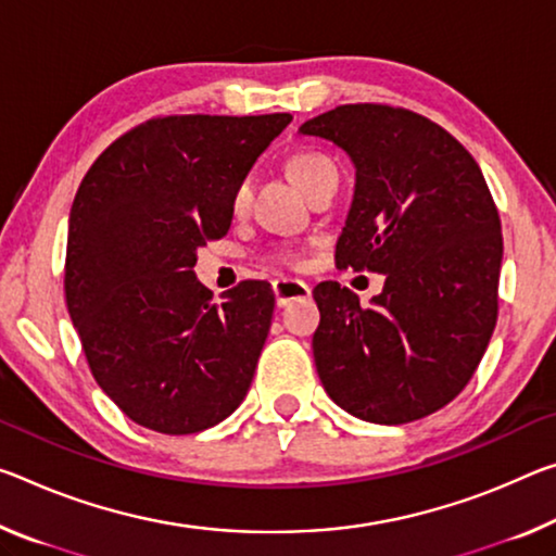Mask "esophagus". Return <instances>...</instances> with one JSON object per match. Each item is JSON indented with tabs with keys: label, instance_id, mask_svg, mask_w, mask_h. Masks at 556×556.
Returning a JSON list of instances; mask_svg holds the SVG:
<instances>
[{
	"label": "esophagus",
	"instance_id": "obj_1",
	"mask_svg": "<svg viewBox=\"0 0 556 556\" xmlns=\"http://www.w3.org/2000/svg\"><path fill=\"white\" fill-rule=\"evenodd\" d=\"M271 289H275V296H277V306H287L292 302H299V299H306L312 294V289L306 281L302 279H275V285H271Z\"/></svg>",
	"mask_w": 556,
	"mask_h": 556
}]
</instances>
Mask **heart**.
Listing matches in <instances>:
<instances>
[{"instance_id":"1","label":"heart","mask_w":556,"mask_h":556,"mask_svg":"<svg viewBox=\"0 0 556 556\" xmlns=\"http://www.w3.org/2000/svg\"><path fill=\"white\" fill-rule=\"evenodd\" d=\"M331 173H337V167H333L329 157H324L319 153H304V155H296L292 161V178L304 192H309L316 182ZM250 200H252V178H244L240 185H237L232 195L235 213L237 215L244 213V210L250 207ZM289 257H292V254H285V260Z\"/></svg>"}]
</instances>
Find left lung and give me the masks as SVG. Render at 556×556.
<instances>
[{
    "label": "left lung",
    "mask_w": 556,
    "mask_h": 556,
    "mask_svg": "<svg viewBox=\"0 0 556 556\" xmlns=\"http://www.w3.org/2000/svg\"><path fill=\"white\" fill-rule=\"evenodd\" d=\"M299 134L354 163L337 264L386 277L371 306L337 281L314 287L324 391L378 426L426 418L468 386L497 321L502 227L480 165L438 123L391 105H339Z\"/></svg>",
    "instance_id": "left-lung-1"
}]
</instances>
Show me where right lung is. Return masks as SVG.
Segmentation results:
<instances>
[{
  "label": "right lung",
  "instance_id": "add662e5",
  "mask_svg": "<svg viewBox=\"0 0 556 556\" xmlns=\"http://www.w3.org/2000/svg\"><path fill=\"white\" fill-rule=\"evenodd\" d=\"M289 113L167 116L99 155L68 215L66 306L96 383L138 426L190 435L250 391L275 294L213 292L198 250L232 225V195Z\"/></svg>",
  "mask_w": 556,
  "mask_h": 556
}]
</instances>
